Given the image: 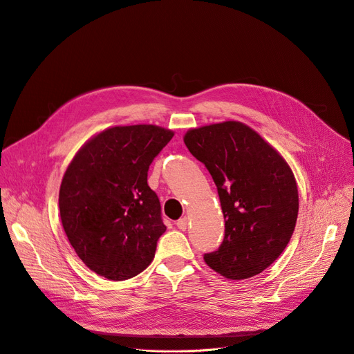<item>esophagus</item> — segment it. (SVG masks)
<instances>
[{
	"instance_id": "esophagus-1",
	"label": "esophagus",
	"mask_w": 354,
	"mask_h": 354,
	"mask_svg": "<svg viewBox=\"0 0 354 354\" xmlns=\"http://www.w3.org/2000/svg\"><path fill=\"white\" fill-rule=\"evenodd\" d=\"M176 226L179 230L185 232L186 227H187V217H180L178 221H176Z\"/></svg>"
}]
</instances>
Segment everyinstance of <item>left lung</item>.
I'll return each mask as SVG.
<instances>
[{"instance_id": "left-lung-1", "label": "left lung", "mask_w": 354, "mask_h": 354, "mask_svg": "<svg viewBox=\"0 0 354 354\" xmlns=\"http://www.w3.org/2000/svg\"><path fill=\"white\" fill-rule=\"evenodd\" d=\"M212 175L223 210L224 239L205 263L229 279L268 268L294 233L298 187L285 159L250 127L226 121L195 128L183 138Z\"/></svg>"}]
</instances>
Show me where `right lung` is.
<instances>
[{
  "label": "right lung",
  "mask_w": 354,
  "mask_h": 354,
  "mask_svg": "<svg viewBox=\"0 0 354 354\" xmlns=\"http://www.w3.org/2000/svg\"><path fill=\"white\" fill-rule=\"evenodd\" d=\"M174 133L156 125L113 127L73 158L59 190L63 229L95 274L124 281L152 261L167 230L148 169Z\"/></svg>",
  "instance_id": "right-lung-1"
}]
</instances>
